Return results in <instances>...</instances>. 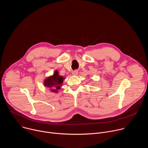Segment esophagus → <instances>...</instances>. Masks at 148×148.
<instances>
[{"instance_id":"esophagus-1","label":"esophagus","mask_w":148,"mask_h":148,"mask_svg":"<svg viewBox=\"0 0 148 148\" xmlns=\"http://www.w3.org/2000/svg\"><path fill=\"white\" fill-rule=\"evenodd\" d=\"M78 71L77 70H75V71H73L72 74H73V75H78Z\"/></svg>"}]
</instances>
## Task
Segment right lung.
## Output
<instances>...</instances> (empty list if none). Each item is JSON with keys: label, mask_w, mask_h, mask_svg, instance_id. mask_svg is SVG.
I'll use <instances>...</instances> for the list:
<instances>
[{"label": "right lung", "mask_w": 148, "mask_h": 148, "mask_svg": "<svg viewBox=\"0 0 148 148\" xmlns=\"http://www.w3.org/2000/svg\"><path fill=\"white\" fill-rule=\"evenodd\" d=\"M64 79V78L59 75L58 72L56 70L53 75L45 79L44 86L50 88L51 92H58V90L60 89V87L62 86Z\"/></svg>", "instance_id": "obj_1"}]
</instances>
